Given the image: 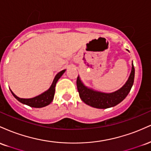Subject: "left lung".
I'll list each match as a JSON object with an SVG mask.
<instances>
[{"instance_id": "left-lung-1", "label": "left lung", "mask_w": 151, "mask_h": 151, "mask_svg": "<svg viewBox=\"0 0 151 151\" xmlns=\"http://www.w3.org/2000/svg\"><path fill=\"white\" fill-rule=\"evenodd\" d=\"M135 69L132 62V68L129 79L122 87L111 93H105L84 85L79 76L77 79V89L79 97L86 104L96 109L111 108L119 104L125 99L131 91L133 84Z\"/></svg>"}]
</instances>
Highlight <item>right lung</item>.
<instances>
[{"label": "right lung", "instance_id": "obj_1", "mask_svg": "<svg viewBox=\"0 0 151 151\" xmlns=\"http://www.w3.org/2000/svg\"><path fill=\"white\" fill-rule=\"evenodd\" d=\"M66 70H62L55 76V79L52 83L50 87L47 91H44V92L40 93L38 96H35V97L30 98V99H22L17 96L13 91L10 90L13 96L18 101H19L20 103L23 104L27 105L30 107H34V108H42V107H45L46 106L49 105L52 101L54 99V95H55V86H56V84L58 82L60 77H62V74L65 72Z\"/></svg>", "mask_w": 151, "mask_h": 151}]
</instances>
